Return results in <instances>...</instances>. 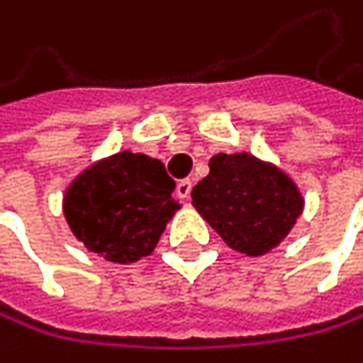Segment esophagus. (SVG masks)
<instances>
[{"instance_id":"1","label":"esophagus","mask_w":363,"mask_h":363,"mask_svg":"<svg viewBox=\"0 0 363 363\" xmlns=\"http://www.w3.org/2000/svg\"><path fill=\"white\" fill-rule=\"evenodd\" d=\"M176 194H178V199L187 201V199H189V194H191V180H189V178H185V180H178V185H176Z\"/></svg>"}]
</instances>
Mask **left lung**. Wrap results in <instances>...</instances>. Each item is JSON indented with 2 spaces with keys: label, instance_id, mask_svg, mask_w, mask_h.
Instances as JSON below:
<instances>
[{
  "label": "left lung",
  "instance_id": "8db88e82",
  "mask_svg": "<svg viewBox=\"0 0 363 363\" xmlns=\"http://www.w3.org/2000/svg\"><path fill=\"white\" fill-rule=\"evenodd\" d=\"M191 205L232 250L263 257L277 247L303 212L294 180L252 154H216L209 174L191 189Z\"/></svg>",
  "mask_w": 363,
  "mask_h": 363
}]
</instances>
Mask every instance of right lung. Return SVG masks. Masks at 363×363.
Returning <instances> with one entry per match:
<instances>
[{
    "mask_svg": "<svg viewBox=\"0 0 363 363\" xmlns=\"http://www.w3.org/2000/svg\"><path fill=\"white\" fill-rule=\"evenodd\" d=\"M174 187L160 160L118 151L86 167L69 185L64 216L89 252L111 263H133L154 252L180 209L172 199Z\"/></svg>",
    "mask_w": 363,
    "mask_h": 363,
    "instance_id": "add662e5",
    "label": "right lung"
}]
</instances>
